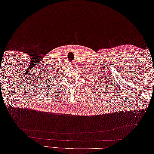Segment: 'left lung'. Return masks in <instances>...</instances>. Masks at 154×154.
Here are the masks:
<instances>
[{"label":"left lung","instance_id":"obj_1","mask_svg":"<svg viewBox=\"0 0 154 154\" xmlns=\"http://www.w3.org/2000/svg\"><path fill=\"white\" fill-rule=\"evenodd\" d=\"M99 79H101V78H99ZM99 79H97V80H99ZM101 80H102V79H101ZM101 80H100V82H101ZM103 81H105V80H103ZM98 83H99V80H98ZM106 84H107V82H106ZM103 84H102V86L103 85ZM98 85H99V84H98Z\"/></svg>","mask_w":154,"mask_h":154}]
</instances>
